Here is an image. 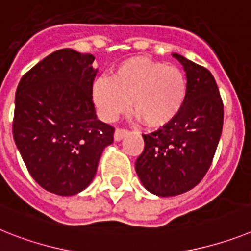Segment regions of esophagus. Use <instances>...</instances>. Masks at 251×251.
I'll return each instance as SVG.
<instances>
[{"label":"esophagus","mask_w":251,"mask_h":251,"mask_svg":"<svg viewBox=\"0 0 251 251\" xmlns=\"http://www.w3.org/2000/svg\"><path fill=\"white\" fill-rule=\"evenodd\" d=\"M127 134H129V131H127V130H125V129H116L115 136H113V138H115L116 142H120V140H121V139L124 138V136H125V135H127Z\"/></svg>","instance_id":"esophagus-1"}]
</instances>
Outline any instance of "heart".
<instances>
[{"label": "heart", "instance_id": "obj_1", "mask_svg": "<svg viewBox=\"0 0 251 251\" xmlns=\"http://www.w3.org/2000/svg\"><path fill=\"white\" fill-rule=\"evenodd\" d=\"M187 79L174 65L144 57L122 61L111 79L100 77L92 86V98L104 121L112 122L129 109L149 129L170 125L184 107Z\"/></svg>", "mask_w": 251, "mask_h": 251}]
</instances>
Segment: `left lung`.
Here are the masks:
<instances>
[{
	"instance_id": "1",
	"label": "left lung",
	"mask_w": 251,
	"mask_h": 251,
	"mask_svg": "<svg viewBox=\"0 0 251 251\" xmlns=\"http://www.w3.org/2000/svg\"><path fill=\"white\" fill-rule=\"evenodd\" d=\"M187 97L170 125L143 135L144 151L135 162L142 184L158 197H175L197 186L209 170L223 126V103L209 70L178 53Z\"/></svg>"
}]
</instances>
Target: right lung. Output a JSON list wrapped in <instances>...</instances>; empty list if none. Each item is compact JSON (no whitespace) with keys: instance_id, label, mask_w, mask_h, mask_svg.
Segmentation results:
<instances>
[{"instance_id":"1","label":"right lung","mask_w":251,"mask_h":251,"mask_svg":"<svg viewBox=\"0 0 251 251\" xmlns=\"http://www.w3.org/2000/svg\"><path fill=\"white\" fill-rule=\"evenodd\" d=\"M94 56L58 50L31 67L15 94L12 134L31 177L69 197L96 176L115 129L97 119L92 86Z\"/></svg>"}]
</instances>
